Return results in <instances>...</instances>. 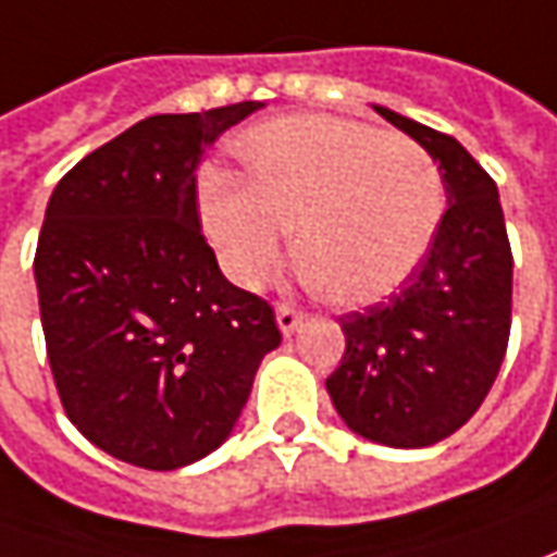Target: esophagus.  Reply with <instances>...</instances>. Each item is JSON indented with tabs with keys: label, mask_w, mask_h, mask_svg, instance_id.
<instances>
[{
	"label": "esophagus",
	"mask_w": 557,
	"mask_h": 557,
	"mask_svg": "<svg viewBox=\"0 0 557 557\" xmlns=\"http://www.w3.org/2000/svg\"><path fill=\"white\" fill-rule=\"evenodd\" d=\"M301 311H296V308H289V305H280L277 308V326L283 336H293L298 330V323H301Z\"/></svg>",
	"instance_id": "esophagus-1"
}]
</instances>
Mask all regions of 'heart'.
<instances>
[{
	"label": "heart",
	"mask_w": 557,
	"mask_h": 557,
	"mask_svg": "<svg viewBox=\"0 0 557 557\" xmlns=\"http://www.w3.org/2000/svg\"><path fill=\"white\" fill-rule=\"evenodd\" d=\"M246 175L202 172L197 212L224 274L261 289L293 240L301 277L338 305L397 293L444 219L441 169L425 147L326 113L280 116L240 138Z\"/></svg>",
	"instance_id": "1"
}]
</instances>
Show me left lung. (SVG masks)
Listing matches in <instances>:
<instances>
[{
  "label": "left lung",
  "mask_w": 557,
  "mask_h": 557,
  "mask_svg": "<svg viewBox=\"0 0 557 557\" xmlns=\"http://www.w3.org/2000/svg\"><path fill=\"white\" fill-rule=\"evenodd\" d=\"M373 110L432 153L447 212L397 296L342 317L345 355L326 392L355 434L419 450L462 429L503 367L511 249L499 190L469 150L388 107Z\"/></svg>",
  "instance_id": "1"
}]
</instances>
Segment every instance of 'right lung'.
I'll list each match as a JSON object with an SVG mask.
<instances>
[{"mask_svg":"<svg viewBox=\"0 0 557 557\" xmlns=\"http://www.w3.org/2000/svg\"><path fill=\"white\" fill-rule=\"evenodd\" d=\"M259 107L147 116L51 190L33 261L51 375L120 462L172 471L219 450L280 345L271 305L221 274L197 219L202 150Z\"/></svg>","mask_w":557,"mask_h":557,"instance_id":"obj_1","label":"right lung"}]
</instances>
